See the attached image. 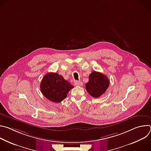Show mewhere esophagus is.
Returning <instances> with one entry per match:
<instances>
[{
	"label": "esophagus",
	"mask_w": 151,
	"mask_h": 151,
	"mask_svg": "<svg viewBox=\"0 0 151 151\" xmlns=\"http://www.w3.org/2000/svg\"><path fill=\"white\" fill-rule=\"evenodd\" d=\"M82 84L83 83L81 81H75V85H76V86H82Z\"/></svg>",
	"instance_id": "esophagus-1"
}]
</instances>
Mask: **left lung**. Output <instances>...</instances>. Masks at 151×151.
Returning a JSON list of instances; mask_svg holds the SVG:
<instances>
[{"instance_id": "8db88e82", "label": "left lung", "mask_w": 151, "mask_h": 151, "mask_svg": "<svg viewBox=\"0 0 151 151\" xmlns=\"http://www.w3.org/2000/svg\"><path fill=\"white\" fill-rule=\"evenodd\" d=\"M109 80L100 72L94 71L89 76V81L86 83V90L94 98L100 97L109 86Z\"/></svg>"}]
</instances>
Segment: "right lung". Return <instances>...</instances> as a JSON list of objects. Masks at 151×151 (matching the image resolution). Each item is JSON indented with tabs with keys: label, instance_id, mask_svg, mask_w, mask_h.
<instances>
[{
	"label": "right lung",
	"instance_id": "obj_1",
	"mask_svg": "<svg viewBox=\"0 0 151 151\" xmlns=\"http://www.w3.org/2000/svg\"><path fill=\"white\" fill-rule=\"evenodd\" d=\"M73 88L69 82L57 73H48L43 78L40 88L42 93L49 100L60 103L67 97L69 91Z\"/></svg>",
	"mask_w": 151,
	"mask_h": 151
}]
</instances>
